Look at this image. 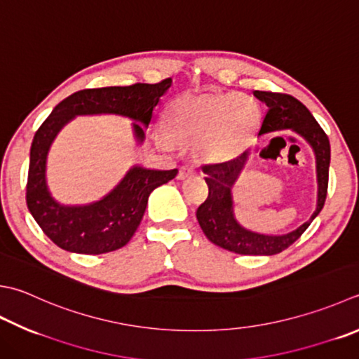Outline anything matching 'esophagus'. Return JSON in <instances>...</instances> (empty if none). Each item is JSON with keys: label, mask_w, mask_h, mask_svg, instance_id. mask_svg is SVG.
<instances>
[{"label": "esophagus", "mask_w": 359, "mask_h": 359, "mask_svg": "<svg viewBox=\"0 0 359 359\" xmlns=\"http://www.w3.org/2000/svg\"><path fill=\"white\" fill-rule=\"evenodd\" d=\"M193 174H194V168L189 166V165H185V166H182L180 170H179L177 179L179 180H185L187 177H189V175H193Z\"/></svg>", "instance_id": "34e87169"}]
</instances>
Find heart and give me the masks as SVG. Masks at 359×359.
<instances>
[{"mask_svg":"<svg viewBox=\"0 0 359 359\" xmlns=\"http://www.w3.org/2000/svg\"><path fill=\"white\" fill-rule=\"evenodd\" d=\"M259 124V105L248 95L187 97L168 114L171 135L199 142V152L212 161H226L240 154Z\"/></svg>","mask_w":359,"mask_h":359,"instance_id":"1","label":"heart"}]
</instances>
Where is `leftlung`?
I'll return each instance as SVG.
<instances>
[{
    "label": "left lung",
    "mask_w": 359,
    "mask_h": 359,
    "mask_svg": "<svg viewBox=\"0 0 359 359\" xmlns=\"http://www.w3.org/2000/svg\"><path fill=\"white\" fill-rule=\"evenodd\" d=\"M254 95L268 105V114L263 119L259 135L278 130H292L313 149L316 158V177H318V202H316L314 213L300 227L283 235L258 233V231L241 226L235 216L231 189H233L236 180L240 179L249 160V152H244L243 156L226 161V163L202 166L208 185V198L198 208L196 216H198L199 226L205 236L219 248L240 255L269 257L280 254L290 248L294 241H297L314 217L324 208L328 188L330 142L311 111L296 97L282 93H271V91H254Z\"/></svg>",
    "instance_id": "8db88e82"
}]
</instances>
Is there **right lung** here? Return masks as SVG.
Returning <instances> with one entry per match:
<instances>
[{
  "label": "right lung",
  "instance_id": "add662e5",
  "mask_svg": "<svg viewBox=\"0 0 359 359\" xmlns=\"http://www.w3.org/2000/svg\"><path fill=\"white\" fill-rule=\"evenodd\" d=\"M171 83L170 77L158 83L76 91L55 105L35 132L29 154L26 203L40 229L60 249L83 255L121 249L142 222L149 194L172 180L179 171L133 165L119 184L100 201L65 205L53 198L46 182L48 152L57 133L76 116L118 115L132 119L133 138L137 144H143L144 129L151 123L152 111Z\"/></svg>",
  "mask_w": 359,
  "mask_h": 359
}]
</instances>
